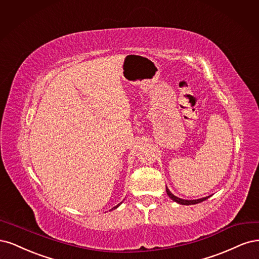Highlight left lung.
Wrapping results in <instances>:
<instances>
[{
	"mask_svg": "<svg viewBox=\"0 0 259 259\" xmlns=\"http://www.w3.org/2000/svg\"><path fill=\"white\" fill-rule=\"evenodd\" d=\"M165 191L166 194H168V196L173 200V201H175L177 203H180V204H183V205H191V204H197V203H200L204 201V200H206L208 197H204V198H200V199H196V200H186V199H181L177 196H174L171 191L169 190L168 187H165Z\"/></svg>",
	"mask_w": 259,
	"mask_h": 259,
	"instance_id": "left-lung-1",
	"label": "left lung"
}]
</instances>
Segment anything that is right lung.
Segmentation results:
<instances>
[{
    "label": "right lung",
    "instance_id": "add662e5",
    "mask_svg": "<svg viewBox=\"0 0 259 259\" xmlns=\"http://www.w3.org/2000/svg\"><path fill=\"white\" fill-rule=\"evenodd\" d=\"M121 203H122V201H121V202H120V203H118V204H117V205H116V206H114V207H113V208H112V210H115V208H117V207H118V206H119V205H120V204H121Z\"/></svg>",
    "mask_w": 259,
    "mask_h": 259
}]
</instances>
